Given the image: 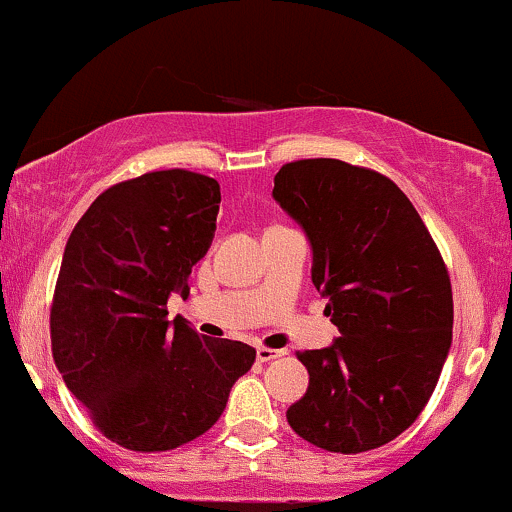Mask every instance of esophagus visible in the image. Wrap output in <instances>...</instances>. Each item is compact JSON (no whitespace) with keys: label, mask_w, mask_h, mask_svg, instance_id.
I'll return each instance as SVG.
<instances>
[{"label":"esophagus","mask_w":512,"mask_h":512,"mask_svg":"<svg viewBox=\"0 0 512 512\" xmlns=\"http://www.w3.org/2000/svg\"><path fill=\"white\" fill-rule=\"evenodd\" d=\"M280 356H285L283 349H266V346H258L256 349V359L261 361V364H266V361H273V359H280Z\"/></svg>","instance_id":"obj_1"}]
</instances>
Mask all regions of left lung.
Wrapping results in <instances>:
<instances>
[{"label": "left lung", "instance_id": "left-lung-1", "mask_svg": "<svg viewBox=\"0 0 512 512\" xmlns=\"http://www.w3.org/2000/svg\"><path fill=\"white\" fill-rule=\"evenodd\" d=\"M273 200L312 246V283L342 337L298 351L310 386L288 425L327 452L388 444L417 420L452 346V283L405 192L337 158L285 163Z\"/></svg>", "mask_w": 512, "mask_h": 512}]
</instances>
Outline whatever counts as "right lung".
Returning <instances> with one entry per match:
<instances>
[{"mask_svg":"<svg viewBox=\"0 0 512 512\" xmlns=\"http://www.w3.org/2000/svg\"><path fill=\"white\" fill-rule=\"evenodd\" d=\"M222 202L219 183L156 170L112 185L65 244L51 307L53 361L104 437L131 452H168L205 434L256 349L200 337L168 320L188 298Z\"/></svg>","mask_w":512,"mask_h":512,"instance_id":"add662e5","label":"right lung"}]
</instances>
